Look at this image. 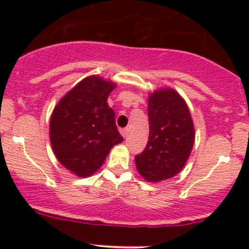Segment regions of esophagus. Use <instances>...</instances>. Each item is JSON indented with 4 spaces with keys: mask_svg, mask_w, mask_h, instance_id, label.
<instances>
[{
    "mask_svg": "<svg viewBox=\"0 0 249 249\" xmlns=\"http://www.w3.org/2000/svg\"><path fill=\"white\" fill-rule=\"evenodd\" d=\"M120 134H122V136L125 139V137L127 136V129H120Z\"/></svg>",
    "mask_w": 249,
    "mask_h": 249,
    "instance_id": "1",
    "label": "esophagus"
}]
</instances>
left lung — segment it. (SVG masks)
Instances as JSON below:
<instances>
[{"label": "left lung", "instance_id": "left-lung-1", "mask_svg": "<svg viewBox=\"0 0 249 249\" xmlns=\"http://www.w3.org/2000/svg\"><path fill=\"white\" fill-rule=\"evenodd\" d=\"M149 139L136 155L137 171L147 182L159 183L183 170L195 141L189 107L171 88H161L148 97Z\"/></svg>", "mask_w": 249, "mask_h": 249}]
</instances>
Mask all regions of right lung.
Instances as JSON below:
<instances>
[{
    "instance_id": "right-lung-1",
    "label": "right lung",
    "mask_w": 249,
    "mask_h": 249,
    "mask_svg": "<svg viewBox=\"0 0 249 249\" xmlns=\"http://www.w3.org/2000/svg\"><path fill=\"white\" fill-rule=\"evenodd\" d=\"M115 87L114 82L96 74L85 77L53 110L49 123L53 152L77 177L96 172L110 149L124 141L115 125L114 110L107 104Z\"/></svg>"
}]
</instances>
